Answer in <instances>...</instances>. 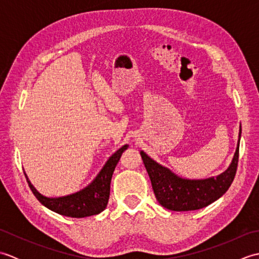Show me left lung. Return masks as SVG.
Masks as SVG:
<instances>
[{"label":"left lung","mask_w":259,"mask_h":259,"mask_svg":"<svg viewBox=\"0 0 259 259\" xmlns=\"http://www.w3.org/2000/svg\"><path fill=\"white\" fill-rule=\"evenodd\" d=\"M240 134L241 129L239 130L235 156L228 169L217 177L208 179L190 180L180 178L168 168L152 160L144 151H140L158 202L169 210L189 211L207 207L221 198L232 185L237 171Z\"/></svg>","instance_id":"8db88e82"}]
</instances>
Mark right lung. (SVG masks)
Wrapping results in <instances>:
<instances>
[{"label": "right lung", "instance_id": "obj_1", "mask_svg": "<svg viewBox=\"0 0 259 259\" xmlns=\"http://www.w3.org/2000/svg\"><path fill=\"white\" fill-rule=\"evenodd\" d=\"M128 147V145H124L119 150L115 151L108 159V161L101 169V171L98 174L96 179L84 189L72 195L58 198H49L43 196L33 187L25 172L24 175L33 195L36 197V199L43 206H46L50 210L62 214V216L72 218L93 216V214L100 213L106 209L110 196V184H111L112 174L120 160L121 155Z\"/></svg>", "mask_w": 259, "mask_h": 259}]
</instances>
